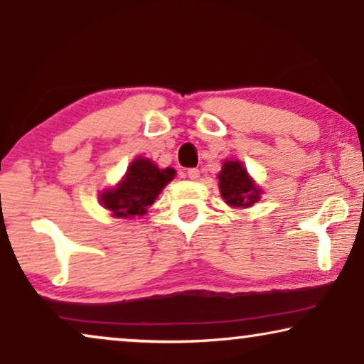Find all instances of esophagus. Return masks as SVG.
Returning <instances> with one entry per match:
<instances>
[{
	"label": "esophagus",
	"mask_w": 364,
	"mask_h": 364,
	"mask_svg": "<svg viewBox=\"0 0 364 364\" xmlns=\"http://www.w3.org/2000/svg\"><path fill=\"white\" fill-rule=\"evenodd\" d=\"M187 177L191 178V181H197V178L200 177V171H198V168H188Z\"/></svg>",
	"instance_id": "esophagus-1"
}]
</instances>
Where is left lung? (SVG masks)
<instances>
[{"label": "left lung", "mask_w": 364, "mask_h": 364, "mask_svg": "<svg viewBox=\"0 0 364 364\" xmlns=\"http://www.w3.org/2000/svg\"><path fill=\"white\" fill-rule=\"evenodd\" d=\"M218 188L230 207L247 208L260 200L262 191L258 188L252 177L248 176L245 167L238 161H225L218 173Z\"/></svg>", "instance_id": "1"}]
</instances>
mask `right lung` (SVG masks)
<instances>
[{
    "label": "right lung",
    "instance_id": "1",
    "mask_svg": "<svg viewBox=\"0 0 364 364\" xmlns=\"http://www.w3.org/2000/svg\"><path fill=\"white\" fill-rule=\"evenodd\" d=\"M173 176V168H159L149 159L137 157L127 167L122 181L114 188L104 191L99 197L102 205L111 210L114 217H141L147 212L149 205L156 202L159 193Z\"/></svg>",
    "mask_w": 364,
    "mask_h": 364
}]
</instances>
